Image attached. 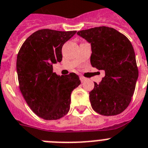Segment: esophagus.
Returning a JSON list of instances; mask_svg holds the SVG:
<instances>
[{
  "instance_id": "34e87169",
  "label": "esophagus",
  "mask_w": 148,
  "mask_h": 148,
  "mask_svg": "<svg viewBox=\"0 0 148 148\" xmlns=\"http://www.w3.org/2000/svg\"><path fill=\"white\" fill-rule=\"evenodd\" d=\"M79 79H80V81H81L82 83H83V82H84L85 80L86 79V78L84 77H83V76H80V77H79Z\"/></svg>"
}]
</instances>
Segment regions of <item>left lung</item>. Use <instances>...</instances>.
Wrapping results in <instances>:
<instances>
[{
	"mask_svg": "<svg viewBox=\"0 0 148 148\" xmlns=\"http://www.w3.org/2000/svg\"><path fill=\"white\" fill-rule=\"evenodd\" d=\"M77 35L91 44L92 67L105 71L89 92L92 107L102 115H116L127 109L134 93L138 71L131 42L114 28L98 27Z\"/></svg>",
	"mask_w": 148,
	"mask_h": 148,
	"instance_id": "8db88e82",
	"label": "left lung"
}]
</instances>
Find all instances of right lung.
Returning a JSON list of instances; mask_svg holds the SVG:
<instances>
[{"mask_svg":"<svg viewBox=\"0 0 148 148\" xmlns=\"http://www.w3.org/2000/svg\"><path fill=\"white\" fill-rule=\"evenodd\" d=\"M77 31L43 29L27 38L17 56L19 88L32 111L45 120H57L70 110L71 94L80 84L74 73L59 76L53 64L62 59V47Z\"/></svg>","mask_w":148,"mask_h":148,"instance_id":"1","label":"right lung"}]
</instances>
